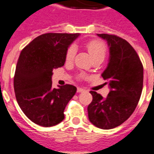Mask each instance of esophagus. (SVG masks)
I'll use <instances>...</instances> for the list:
<instances>
[{"mask_svg":"<svg viewBox=\"0 0 154 154\" xmlns=\"http://www.w3.org/2000/svg\"><path fill=\"white\" fill-rule=\"evenodd\" d=\"M85 91V89L82 88H77V92H83Z\"/></svg>","mask_w":154,"mask_h":154,"instance_id":"34e87169","label":"esophagus"}]
</instances>
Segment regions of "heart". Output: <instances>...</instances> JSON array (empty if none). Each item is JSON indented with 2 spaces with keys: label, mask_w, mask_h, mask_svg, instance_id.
Segmentation results:
<instances>
[{
  "label": "heart",
  "mask_w": 154,
  "mask_h": 154,
  "mask_svg": "<svg viewBox=\"0 0 154 154\" xmlns=\"http://www.w3.org/2000/svg\"><path fill=\"white\" fill-rule=\"evenodd\" d=\"M86 48L88 49L89 54L91 55L92 59H95L97 57L104 58L106 55V47L105 45L102 43L101 41H91L86 44ZM76 54V48L74 46H71L66 53L67 61H72Z\"/></svg>",
  "instance_id": "1"
}]
</instances>
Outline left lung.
Returning <instances> with one entry per match:
<instances>
[{
  "label": "left lung",
  "mask_w": 154,
  "mask_h": 154,
  "mask_svg": "<svg viewBox=\"0 0 154 154\" xmlns=\"http://www.w3.org/2000/svg\"><path fill=\"white\" fill-rule=\"evenodd\" d=\"M109 47V60L102 73L109 88L106 98L91 91L88 106L90 122L101 129H112L124 123L137 106L143 85V66L135 49L115 35L97 34Z\"/></svg>",
  "instance_id": "obj_1"
}]
</instances>
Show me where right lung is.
I'll return each mask as SVG.
<instances>
[{
	"mask_svg": "<svg viewBox=\"0 0 154 154\" xmlns=\"http://www.w3.org/2000/svg\"><path fill=\"white\" fill-rule=\"evenodd\" d=\"M80 33L42 34L23 49L18 60L14 89L18 104L33 123L51 127L64 119V109L77 88L71 85L53 88V69L66 62L67 50Z\"/></svg>",
	"mask_w": 154,
	"mask_h": 154,
	"instance_id": "right-lung-1",
	"label": "right lung"
}]
</instances>
